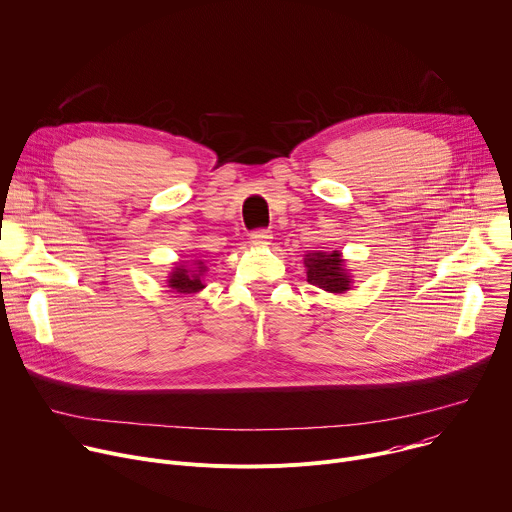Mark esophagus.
Listing matches in <instances>:
<instances>
[{
  "label": "esophagus",
  "instance_id": "34e87169",
  "mask_svg": "<svg viewBox=\"0 0 512 512\" xmlns=\"http://www.w3.org/2000/svg\"><path fill=\"white\" fill-rule=\"evenodd\" d=\"M250 240H252L254 244H260V246L270 244V240H272V232H270V230H254V232L250 234Z\"/></svg>",
  "mask_w": 512,
  "mask_h": 512
}]
</instances>
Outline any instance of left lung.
I'll use <instances>...</instances> for the list:
<instances>
[{"instance_id": "8db88e82", "label": "left lung", "mask_w": 512, "mask_h": 512, "mask_svg": "<svg viewBox=\"0 0 512 512\" xmlns=\"http://www.w3.org/2000/svg\"><path fill=\"white\" fill-rule=\"evenodd\" d=\"M307 282L329 293H344L350 289L352 278L344 268L342 254L333 252H311L305 254Z\"/></svg>"}]
</instances>
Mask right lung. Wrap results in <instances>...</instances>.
<instances>
[{
	"mask_svg": "<svg viewBox=\"0 0 512 512\" xmlns=\"http://www.w3.org/2000/svg\"><path fill=\"white\" fill-rule=\"evenodd\" d=\"M197 270H189L185 268V262L181 266H177L168 278V287L175 289L177 293H197L203 289V282H201V274L205 272L203 262H197Z\"/></svg>",
	"mask_w": 512,
	"mask_h": 512,
	"instance_id": "obj_1",
	"label": "right lung"
}]
</instances>
